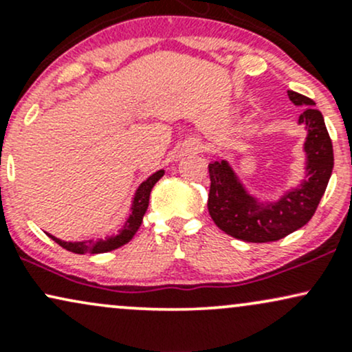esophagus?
<instances>
[{"instance_id":"34e87169","label":"esophagus","mask_w":352,"mask_h":352,"mask_svg":"<svg viewBox=\"0 0 352 352\" xmlns=\"http://www.w3.org/2000/svg\"><path fill=\"white\" fill-rule=\"evenodd\" d=\"M204 151V142L200 139H190L184 144V148H182V153L185 155H190V153H199Z\"/></svg>"}]
</instances>
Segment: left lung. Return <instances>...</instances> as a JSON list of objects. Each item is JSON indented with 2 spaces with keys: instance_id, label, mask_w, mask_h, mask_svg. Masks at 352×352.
Masks as SVG:
<instances>
[{
  "instance_id": "8db88e82",
  "label": "left lung",
  "mask_w": 352,
  "mask_h": 352,
  "mask_svg": "<svg viewBox=\"0 0 352 352\" xmlns=\"http://www.w3.org/2000/svg\"><path fill=\"white\" fill-rule=\"evenodd\" d=\"M288 98L294 106H306L298 119L306 129L305 177L296 187L276 200H263L245 187L228 160L208 165L210 217L218 228L236 240L268 243L288 236L308 223L328 187L334 155L322 114L306 96L288 91Z\"/></svg>"
}]
</instances>
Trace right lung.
Listing matches in <instances>:
<instances>
[{"label": "right lung", "instance_id": "right-lung-1", "mask_svg": "<svg viewBox=\"0 0 352 352\" xmlns=\"http://www.w3.org/2000/svg\"><path fill=\"white\" fill-rule=\"evenodd\" d=\"M164 173H165L164 170H157L155 173H152L151 177H147V179L137 187L134 199H132L131 213H129V217L125 218L124 225L120 227V230L116 233V235L98 238V240H92L91 238V240H82V241H64L60 240V238H56L54 235H50V233H47V236L52 238V240H54L58 245L63 246V248H66L67 252L78 253V254L107 253V252H112V250L119 248V246L129 243V241L134 238L137 230L140 227V223H142V218L145 215V212H147L148 199H151V192L153 185L162 179Z\"/></svg>", "mask_w": 352, "mask_h": 352}]
</instances>
